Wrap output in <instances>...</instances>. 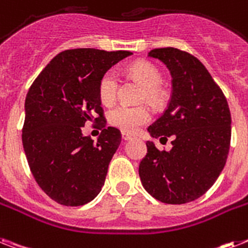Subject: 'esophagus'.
Returning <instances> with one entry per match:
<instances>
[{
	"instance_id": "obj_1",
	"label": "esophagus",
	"mask_w": 248,
	"mask_h": 248,
	"mask_svg": "<svg viewBox=\"0 0 248 248\" xmlns=\"http://www.w3.org/2000/svg\"><path fill=\"white\" fill-rule=\"evenodd\" d=\"M122 139L124 141H128V140H132V135L127 134V132H122Z\"/></svg>"
}]
</instances>
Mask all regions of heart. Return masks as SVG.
Wrapping results in <instances>:
<instances>
[{
	"label": "heart",
	"mask_w": 248,
	"mask_h": 248,
	"mask_svg": "<svg viewBox=\"0 0 248 248\" xmlns=\"http://www.w3.org/2000/svg\"><path fill=\"white\" fill-rule=\"evenodd\" d=\"M130 74L146 88L145 98H148L153 103H156L160 99L162 95L160 85L163 82V76L155 66L149 62H138L131 66ZM118 88H120V78L117 72L114 70H108L104 72L98 84V95L102 103H113L117 98ZM150 117H152L150 110L146 106H128V104H120L108 114L109 124L124 132H136L142 124H148Z\"/></svg>",
	"instance_id": "1"
}]
</instances>
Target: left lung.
Returning <instances> with one entry per match:
<instances>
[{
	"label": "left lung",
	"instance_id": "8db88e82",
	"mask_svg": "<svg viewBox=\"0 0 248 248\" xmlns=\"http://www.w3.org/2000/svg\"><path fill=\"white\" fill-rule=\"evenodd\" d=\"M172 75V95L164 113L149 126L153 138H172L170 152L152 141L139 167L142 186L166 204H186L210 188L223 170L231 146L228 102L195 56L177 48H156Z\"/></svg>",
	"mask_w": 248,
	"mask_h": 248
}]
</instances>
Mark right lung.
I'll use <instances>...</instances> for the list:
<instances>
[{"label": "right lung", "instance_id": "add662e5", "mask_svg": "<svg viewBox=\"0 0 248 248\" xmlns=\"http://www.w3.org/2000/svg\"><path fill=\"white\" fill-rule=\"evenodd\" d=\"M128 51L76 48L58 53L30 86L25 99L23 146L42 190L65 206L88 204L99 194L121 132L106 127L98 84ZM88 120L102 130L94 143L81 134Z\"/></svg>", "mask_w": 248, "mask_h": 248}]
</instances>
